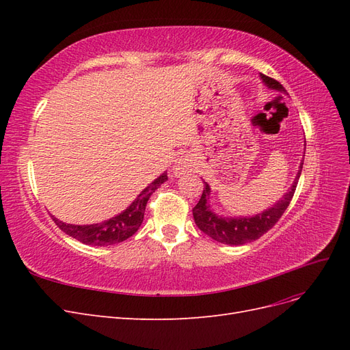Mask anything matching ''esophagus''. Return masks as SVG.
I'll use <instances>...</instances> for the list:
<instances>
[{
	"label": "esophagus",
	"instance_id": "obj_1",
	"mask_svg": "<svg viewBox=\"0 0 350 350\" xmlns=\"http://www.w3.org/2000/svg\"><path fill=\"white\" fill-rule=\"evenodd\" d=\"M189 169H191V163H189L188 159L181 157V159H178V161L175 162V165H174V174L176 176L184 175L185 172L189 171Z\"/></svg>",
	"mask_w": 350,
	"mask_h": 350
}]
</instances>
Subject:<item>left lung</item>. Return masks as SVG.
I'll return each mask as SVG.
<instances>
[{
  "instance_id": "8db88e82",
  "label": "left lung",
  "mask_w": 350,
  "mask_h": 350,
  "mask_svg": "<svg viewBox=\"0 0 350 350\" xmlns=\"http://www.w3.org/2000/svg\"><path fill=\"white\" fill-rule=\"evenodd\" d=\"M260 77L269 89L286 93L284 88L278 80L264 76V74H260ZM302 165H304V161L299 165L298 174H296L295 181L292 187L288 189V193H286L278 203H274L273 207L254 216L224 217V216L216 215L215 211L211 210V206L208 203L211 188L207 183H204L203 194H201V198L193 208L196 225L201 232H204L207 237H210L211 239H215L217 242L226 243V245H243V243L258 239L261 235L266 234L267 230H270L274 225L278 224V220L282 217L284 210L288 208L291 200L295 194L296 185H298V179L302 172Z\"/></svg>"
}]
</instances>
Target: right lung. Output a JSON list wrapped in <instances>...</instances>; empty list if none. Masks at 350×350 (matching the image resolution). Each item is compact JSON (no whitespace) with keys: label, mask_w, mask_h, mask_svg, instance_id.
I'll list each match as a JSON object with an SVG mask.
<instances>
[{"label":"right lung","mask_w":350,"mask_h":350,"mask_svg":"<svg viewBox=\"0 0 350 350\" xmlns=\"http://www.w3.org/2000/svg\"><path fill=\"white\" fill-rule=\"evenodd\" d=\"M165 181H167V174L163 172L161 176L156 178L154 181L146 187L143 191L137 196L133 203L126 207L120 215H116L102 224L93 225H70L64 221L58 220L52 216V220L55 221L57 226L66 232L67 235L76 238L77 241L86 243V245L103 247V245H113L120 243L125 239L133 237L143 224L146 204L149 201L150 196L154 193V189L161 187Z\"/></svg>","instance_id":"add662e5"}]
</instances>
